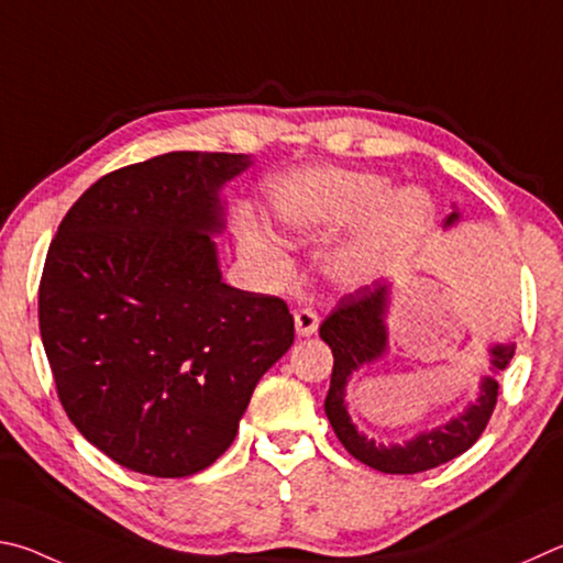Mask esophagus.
<instances>
[{
  "mask_svg": "<svg viewBox=\"0 0 563 563\" xmlns=\"http://www.w3.org/2000/svg\"><path fill=\"white\" fill-rule=\"evenodd\" d=\"M294 323H297V333L301 339L313 336L319 331V313L311 309H301L294 313Z\"/></svg>",
  "mask_w": 563,
  "mask_h": 563,
  "instance_id": "1",
  "label": "esophagus"
}]
</instances>
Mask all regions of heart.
Masks as SVG:
<instances>
[{"mask_svg": "<svg viewBox=\"0 0 563 563\" xmlns=\"http://www.w3.org/2000/svg\"><path fill=\"white\" fill-rule=\"evenodd\" d=\"M274 210L291 234H323L368 222L358 240L331 264V274L346 284L378 274L432 220V200L418 187L390 195L386 177L343 170L307 173L282 183ZM264 260L274 274L289 272L282 252L269 244L264 246Z\"/></svg>", "mask_w": 563, "mask_h": 563, "instance_id": "b5f03b06", "label": "heart"}]
</instances>
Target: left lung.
Here are the masks:
<instances>
[{
  "instance_id": "left-lung-1",
  "label": "left lung",
  "mask_w": 563,
  "mask_h": 563,
  "mask_svg": "<svg viewBox=\"0 0 563 563\" xmlns=\"http://www.w3.org/2000/svg\"><path fill=\"white\" fill-rule=\"evenodd\" d=\"M460 212H452L445 227L455 224ZM390 282H376L371 287H361L353 294H346L331 317L321 323V339L329 343L333 353L331 388L323 410L331 422L333 432L341 440L353 457L363 465H368L386 475H416L445 462L455 460L462 452H467L485 432L492 418V410L497 406L499 383L495 373L505 371L515 356V343H495L489 349L492 376L479 380V393L470 406L448 420L445 426L430 428L418 432L402 445H380L373 438H366L353 426L346 408V386L353 373L363 366H371L373 361L383 358L388 351V303H390Z\"/></svg>"
}]
</instances>
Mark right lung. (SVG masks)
<instances>
[{
	"label": "right lung",
	"instance_id": "obj_1",
	"mask_svg": "<svg viewBox=\"0 0 563 563\" xmlns=\"http://www.w3.org/2000/svg\"><path fill=\"white\" fill-rule=\"evenodd\" d=\"M250 165L177 151L121 167L78 197L48 246L38 329L58 400L141 475L210 467L294 343L287 303L230 287L217 262L220 190Z\"/></svg>",
	"mask_w": 563,
	"mask_h": 563
}]
</instances>
